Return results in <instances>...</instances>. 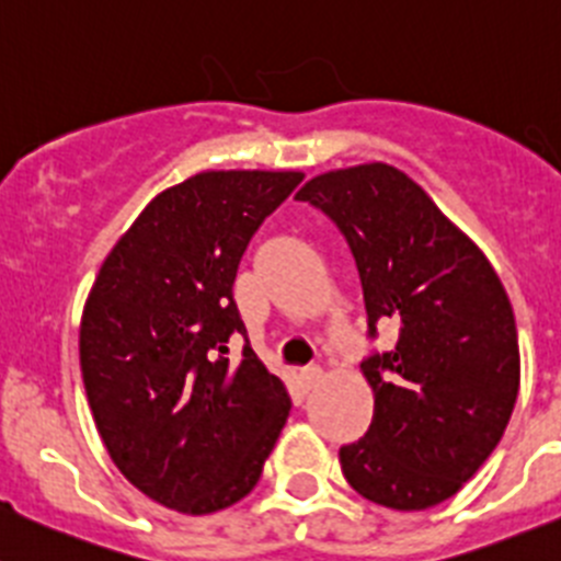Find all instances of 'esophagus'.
I'll use <instances>...</instances> for the list:
<instances>
[{"label": "esophagus", "instance_id": "1", "mask_svg": "<svg viewBox=\"0 0 561 561\" xmlns=\"http://www.w3.org/2000/svg\"><path fill=\"white\" fill-rule=\"evenodd\" d=\"M298 379H301V385H305V390H312V387H316L318 381L323 379V370L318 368V365H307V368L301 370V376H298Z\"/></svg>", "mask_w": 561, "mask_h": 561}]
</instances>
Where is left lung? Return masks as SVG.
Returning <instances> with one entry per match:
<instances>
[{
	"label": "left lung",
	"mask_w": 561,
	"mask_h": 561,
	"mask_svg": "<svg viewBox=\"0 0 561 561\" xmlns=\"http://www.w3.org/2000/svg\"><path fill=\"white\" fill-rule=\"evenodd\" d=\"M296 198L332 218L352 249L368 337L376 323L399 327L396 348L363 359L374 421L340 448L345 481L387 510L443 504L486 462L515 410L510 296L479 245L387 162L329 171Z\"/></svg>",
	"instance_id": "8db88e82"
}]
</instances>
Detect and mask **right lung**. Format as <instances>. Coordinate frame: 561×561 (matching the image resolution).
I'll list each match as a JSON object with an SVG mask.
<instances>
[{
	"label": "right lung",
	"mask_w": 561,
	"mask_h": 561,
	"mask_svg": "<svg viewBox=\"0 0 561 561\" xmlns=\"http://www.w3.org/2000/svg\"><path fill=\"white\" fill-rule=\"evenodd\" d=\"M301 171H202L151 198L99 268L80 368L99 437L140 493L185 515L254 490L290 412L243 334L240 256Z\"/></svg>",
	"instance_id": "obj_1"
}]
</instances>
